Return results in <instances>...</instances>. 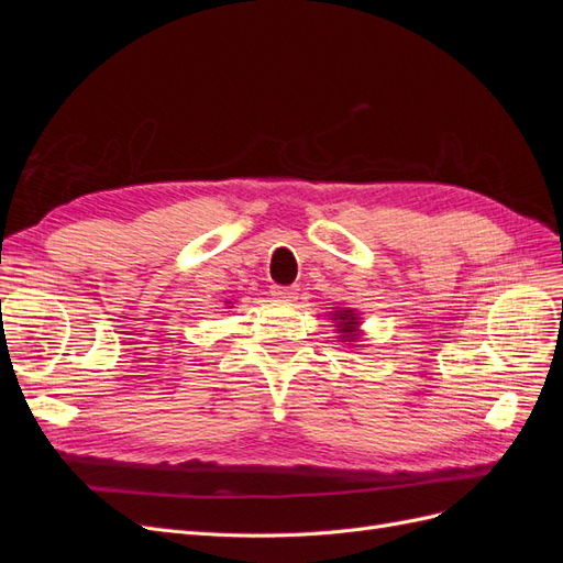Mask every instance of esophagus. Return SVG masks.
Instances as JSON below:
<instances>
[{
  "label": "esophagus",
  "instance_id": "1",
  "mask_svg": "<svg viewBox=\"0 0 563 563\" xmlns=\"http://www.w3.org/2000/svg\"><path fill=\"white\" fill-rule=\"evenodd\" d=\"M272 296L284 302H294L298 298V288L296 286H272Z\"/></svg>",
  "mask_w": 563,
  "mask_h": 563
}]
</instances>
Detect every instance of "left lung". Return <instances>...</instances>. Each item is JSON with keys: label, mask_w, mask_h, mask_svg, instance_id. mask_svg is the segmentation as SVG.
<instances>
[{"label": "left lung", "mask_w": 563, "mask_h": 563, "mask_svg": "<svg viewBox=\"0 0 563 563\" xmlns=\"http://www.w3.org/2000/svg\"><path fill=\"white\" fill-rule=\"evenodd\" d=\"M331 319L335 321V331L340 333V340L356 343V338H360V314H356V310L340 308L331 314Z\"/></svg>", "instance_id": "left-lung-1"}]
</instances>
